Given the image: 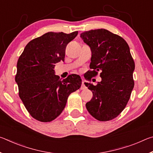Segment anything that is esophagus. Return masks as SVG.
<instances>
[{
  "label": "esophagus",
  "instance_id": "34e87169",
  "mask_svg": "<svg viewBox=\"0 0 153 153\" xmlns=\"http://www.w3.org/2000/svg\"><path fill=\"white\" fill-rule=\"evenodd\" d=\"M86 88V86H85L84 82H83L82 83V86H81V87H80V89H81V90H85Z\"/></svg>",
  "mask_w": 153,
  "mask_h": 153
}]
</instances>
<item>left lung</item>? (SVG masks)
Wrapping results in <instances>:
<instances>
[{
  "label": "left lung",
  "instance_id": "obj_1",
  "mask_svg": "<svg viewBox=\"0 0 153 153\" xmlns=\"http://www.w3.org/2000/svg\"><path fill=\"white\" fill-rule=\"evenodd\" d=\"M80 37L92 51V70L84 77L90 80L100 71L102 78L96 86L84 83L93 94L86 108L96 120H112L125 108L134 88L135 63L129 46L121 36L105 29L86 31Z\"/></svg>",
  "mask_w": 153,
  "mask_h": 153
}]
</instances>
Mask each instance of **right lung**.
Wrapping results in <instances>:
<instances>
[{
    "label": "right lung",
    "mask_w": 153,
    "mask_h": 153,
    "mask_svg": "<svg viewBox=\"0 0 153 153\" xmlns=\"http://www.w3.org/2000/svg\"><path fill=\"white\" fill-rule=\"evenodd\" d=\"M77 33V31L46 33L31 40L18 59L15 81L19 98L36 120H55L63 111L69 96L81 86L78 75H69L61 80L54 70L56 63L64 61L67 44Z\"/></svg>",
    "instance_id": "add662e5"
}]
</instances>
